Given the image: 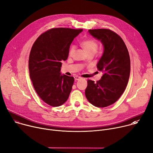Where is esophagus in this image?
I'll return each mask as SVG.
<instances>
[{
  "mask_svg": "<svg viewBox=\"0 0 153 153\" xmlns=\"http://www.w3.org/2000/svg\"><path fill=\"white\" fill-rule=\"evenodd\" d=\"M82 79L81 77H79V76H74V79H75V80H79V79Z\"/></svg>",
  "mask_w": 153,
  "mask_h": 153,
  "instance_id": "34e87169",
  "label": "esophagus"
}]
</instances>
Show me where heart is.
<instances>
[{
    "instance_id": "b5f03b06",
    "label": "heart",
    "mask_w": 153,
    "mask_h": 153,
    "mask_svg": "<svg viewBox=\"0 0 153 153\" xmlns=\"http://www.w3.org/2000/svg\"><path fill=\"white\" fill-rule=\"evenodd\" d=\"M81 46L86 51V52L89 54L94 55L98 49V43L97 41L93 39L88 38L84 39L81 42ZM76 50V46L74 45H71L69 48L68 55L69 56H72Z\"/></svg>"
}]
</instances>
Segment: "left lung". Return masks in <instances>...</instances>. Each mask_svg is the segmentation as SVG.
<instances>
[{
    "instance_id": "left-lung-1",
    "label": "left lung",
    "mask_w": 153,
    "mask_h": 153,
    "mask_svg": "<svg viewBox=\"0 0 153 153\" xmlns=\"http://www.w3.org/2000/svg\"><path fill=\"white\" fill-rule=\"evenodd\" d=\"M88 32L101 41L104 50L97 64L103 75L96 82L87 80L85 96L93 105L105 107L115 103L126 88L131 69L129 54L122 38L114 31L98 29Z\"/></svg>"
}]
</instances>
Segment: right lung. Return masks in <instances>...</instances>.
<instances>
[{
  "mask_svg": "<svg viewBox=\"0 0 153 153\" xmlns=\"http://www.w3.org/2000/svg\"><path fill=\"white\" fill-rule=\"evenodd\" d=\"M82 29L53 28L41 34L33 43L29 60L30 77L39 98L52 107L68 100L74 84L73 77L61 75L62 61Z\"/></svg>",
  "mask_w": 153,
  "mask_h": 153,
  "instance_id": "right-lung-1",
  "label": "right lung"
}]
</instances>
